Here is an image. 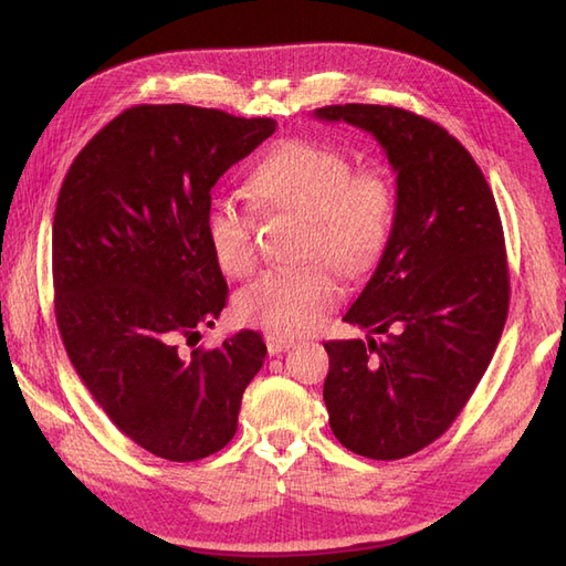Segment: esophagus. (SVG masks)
Segmentation results:
<instances>
[{"mask_svg":"<svg viewBox=\"0 0 566 566\" xmlns=\"http://www.w3.org/2000/svg\"><path fill=\"white\" fill-rule=\"evenodd\" d=\"M264 342H266V349H269V354H271V356H276V354H281V352H285V349H290V347L295 345V342L290 339V337H283V335H271V333L264 337Z\"/></svg>","mask_w":566,"mask_h":566,"instance_id":"1","label":"esophagus"}]
</instances>
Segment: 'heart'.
Wrapping results in <instances>:
<instances>
[{"label":"heart","instance_id":"obj_1","mask_svg":"<svg viewBox=\"0 0 566 566\" xmlns=\"http://www.w3.org/2000/svg\"><path fill=\"white\" fill-rule=\"evenodd\" d=\"M254 191L271 208L312 219L306 256L325 260L345 273L368 269L387 245L394 219L389 184L375 172L354 175V163L335 146L314 139H287L256 165ZM256 219L235 196L214 200L208 235L219 266L245 276L254 266ZM342 297L335 273L323 264L264 271L235 297L245 323L283 335L310 333Z\"/></svg>","mask_w":566,"mask_h":566}]
</instances>
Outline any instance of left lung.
I'll use <instances>...</instances> for the list:
<instances>
[{"label": "left lung", "mask_w": 566, "mask_h": 566, "mask_svg": "<svg viewBox=\"0 0 566 566\" xmlns=\"http://www.w3.org/2000/svg\"><path fill=\"white\" fill-rule=\"evenodd\" d=\"M314 115L370 132L397 175L380 264L345 314L385 339L325 342L323 401L342 447L399 460L449 430L499 347L510 302L501 214L465 146L432 119L370 104Z\"/></svg>", "instance_id": "1"}]
</instances>
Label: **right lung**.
<instances>
[{"instance_id": "add662e5", "label": "right lung", "mask_w": 566, "mask_h": 566, "mask_svg": "<svg viewBox=\"0 0 566 566\" xmlns=\"http://www.w3.org/2000/svg\"><path fill=\"white\" fill-rule=\"evenodd\" d=\"M273 132L271 117L134 106L94 134L63 179L51 233L61 339L119 432L158 458L224 449L264 364L254 331L217 349L179 347L227 306L208 235L212 186Z\"/></svg>"}]
</instances>
